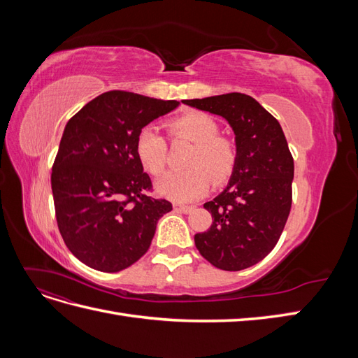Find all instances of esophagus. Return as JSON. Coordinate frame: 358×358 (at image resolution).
<instances>
[{
    "label": "esophagus",
    "mask_w": 358,
    "mask_h": 358,
    "mask_svg": "<svg viewBox=\"0 0 358 358\" xmlns=\"http://www.w3.org/2000/svg\"><path fill=\"white\" fill-rule=\"evenodd\" d=\"M175 209L183 212V213H191L192 210H196V206H185V204H176Z\"/></svg>",
    "instance_id": "obj_1"
}]
</instances>
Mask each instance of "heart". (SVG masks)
Returning <instances> with one entry per match:
<instances>
[{
	"label": "heart",
	"instance_id": "b5f03b06",
	"mask_svg": "<svg viewBox=\"0 0 358 358\" xmlns=\"http://www.w3.org/2000/svg\"><path fill=\"white\" fill-rule=\"evenodd\" d=\"M171 138H188L194 148L185 170L167 173L157 182L159 196L178 203L200 199L210 182L221 185L233 175L237 149L233 140L220 134V125L204 112L183 113L167 124ZM167 142L152 125L142 128L136 138V155L142 167L158 176L167 166Z\"/></svg>",
	"mask_w": 358,
	"mask_h": 358
}]
</instances>
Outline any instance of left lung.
Segmentation results:
<instances>
[{"label":"left lung","instance_id":"8db88e82","mask_svg":"<svg viewBox=\"0 0 358 358\" xmlns=\"http://www.w3.org/2000/svg\"><path fill=\"white\" fill-rule=\"evenodd\" d=\"M222 116L234 131L237 161L227 188L204 209L208 231L197 233L199 252L221 270L257 264L278 243L291 210L294 161L279 122L252 96L241 92L183 100Z\"/></svg>","mask_w":358,"mask_h":358}]
</instances>
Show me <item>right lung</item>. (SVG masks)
I'll use <instances>...</instances> for the list:
<instances>
[{
	"label": "right lung",
	"instance_id": "1",
	"mask_svg": "<svg viewBox=\"0 0 358 358\" xmlns=\"http://www.w3.org/2000/svg\"><path fill=\"white\" fill-rule=\"evenodd\" d=\"M176 100L125 91L96 96L64 128L52 167L58 229L86 266L115 273L143 257L171 203L146 196L152 182L136 155L140 129Z\"/></svg>",
	"mask_w": 358,
	"mask_h": 358
}]
</instances>
